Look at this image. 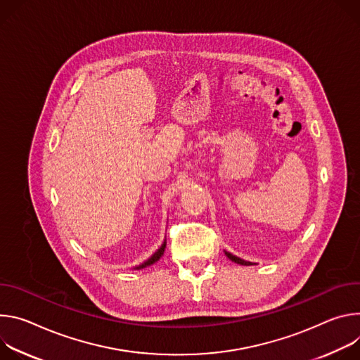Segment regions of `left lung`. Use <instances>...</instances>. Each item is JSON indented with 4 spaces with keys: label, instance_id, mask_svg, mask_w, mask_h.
<instances>
[{
    "label": "left lung",
    "instance_id": "1",
    "mask_svg": "<svg viewBox=\"0 0 360 360\" xmlns=\"http://www.w3.org/2000/svg\"><path fill=\"white\" fill-rule=\"evenodd\" d=\"M226 253V256L231 260V262H234V263H237V264H243V266H252L253 263L252 262H246V260H242L240 257H236V256H233L231 253H229V252H224Z\"/></svg>",
    "mask_w": 360,
    "mask_h": 360
}]
</instances>
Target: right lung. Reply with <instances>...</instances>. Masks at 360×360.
Segmentation results:
<instances>
[{"label":"right lung","instance_id":"right-lung-1","mask_svg":"<svg viewBox=\"0 0 360 360\" xmlns=\"http://www.w3.org/2000/svg\"><path fill=\"white\" fill-rule=\"evenodd\" d=\"M165 248H166V242H165V245H163L162 248H160V249H158V250H157V252H155V253H154V255H153V256H151V257H150V259H148V260H147L144 264H141V266H140V267H137V269L146 267V266H148V264H153L154 262H157L160 257L163 256V253H165Z\"/></svg>","mask_w":360,"mask_h":360}]
</instances>
